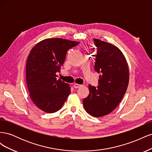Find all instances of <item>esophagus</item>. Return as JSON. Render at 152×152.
<instances>
[{
  "mask_svg": "<svg viewBox=\"0 0 152 152\" xmlns=\"http://www.w3.org/2000/svg\"><path fill=\"white\" fill-rule=\"evenodd\" d=\"M83 86L82 85H80V84H73V87H74V88L75 89H78V88H80V87H82Z\"/></svg>",
  "mask_w": 152,
  "mask_h": 152,
  "instance_id": "esophagus-1",
  "label": "esophagus"
}]
</instances>
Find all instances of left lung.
I'll return each mask as SVG.
<instances>
[{
    "label": "left lung",
    "mask_w": 152,
    "mask_h": 152,
    "mask_svg": "<svg viewBox=\"0 0 152 152\" xmlns=\"http://www.w3.org/2000/svg\"><path fill=\"white\" fill-rule=\"evenodd\" d=\"M97 49L95 71L100 75L97 87L89 85V94L83 99L86 111L94 117L111 113L125 94L129 71L123 53L115 45L94 39Z\"/></svg>",
    "instance_id": "1"
}]
</instances>
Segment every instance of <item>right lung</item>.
Listing matches in <instances>:
<instances>
[{
  "mask_svg": "<svg viewBox=\"0 0 152 152\" xmlns=\"http://www.w3.org/2000/svg\"><path fill=\"white\" fill-rule=\"evenodd\" d=\"M79 44L60 38L47 39L31 49L26 66V84L32 102L42 111H58L70 95V85L57 80L56 73L60 72L68 50Z\"/></svg>",
  "mask_w": 152,
  "mask_h": 152,
  "instance_id": "obj_1",
  "label": "right lung"
}]
</instances>
